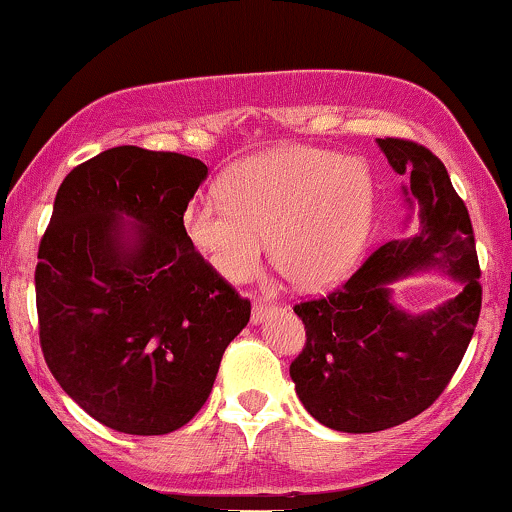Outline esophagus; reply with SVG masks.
I'll return each mask as SVG.
<instances>
[{
    "label": "esophagus",
    "instance_id": "obj_1",
    "mask_svg": "<svg viewBox=\"0 0 512 512\" xmlns=\"http://www.w3.org/2000/svg\"><path fill=\"white\" fill-rule=\"evenodd\" d=\"M276 310H279V308H276L274 303L269 305V303H264V301H255V303H252V322H255V325H260L264 317L276 313Z\"/></svg>",
    "mask_w": 512,
    "mask_h": 512
}]
</instances>
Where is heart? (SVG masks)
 I'll use <instances>...</instances> for the list:
<instances>
[{
    "mask_svg": "<svg viewBox=\"0 0 512 512\" xmlns=\"http://www.w3.org/2000/svg\"><path fill=\"white\" fill-rule=\"evenodd\" d=\"M219 195L192 202L185 236L226 281L260 272L272 252L301 289L334 286L356 269L375 223V182L366 163L315 146H279L240 161Z\"/></svg>",
    "mask_w": 512,
    "mask_h": 512,
    "instance_id": "1",
    "label": "heart"
}]
</instances>
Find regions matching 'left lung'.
I'll return each mask as SVG.
<instances>
[{"instance_id":"8db88e82","label":"left lung","mask_w":512,"mask_h":512,"mask_svg":"<svg viewBox=\"0 0 512 512\" xmlns=\"http://www.w3.org/2000/svg\"><path fill=\"white\" fill-rule=\"evenodd\" d=\"M378 146L407 178V221L416 216L419 231L375 250L330 296L293 308L308 337L291 363L296 395L313 419L342 433L385 431L431 407L460 366L481 310L472 221L443 161L407 139ZM428 268L452 275L461 293L426 314L402 311L389 286Z\"/></svg>"}]
</instances>
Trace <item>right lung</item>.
<instances>
[{
	"label": "right lung",
	"mask_w": 512,
	"mask_h": 512,
	"mask_svg": "<svg viewBox=\"0 0 512 512\" xmlns=\"http://www.w3.org/2000/svg\"><path fill=\"white\" fill-rule=\"evenodd\" d=\"M207 173L199 158L115 146L57 190L35 267L40 346L62 390L113 431L185 426L250 320L182 228Z\"/></svg>",
	"instance_id": "right-lung-1"
}]
</instances>
